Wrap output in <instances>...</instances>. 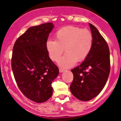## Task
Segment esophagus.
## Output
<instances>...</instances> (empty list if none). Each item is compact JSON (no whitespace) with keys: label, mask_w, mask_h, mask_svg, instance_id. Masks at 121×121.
Masks as SVG:
<instances>
[{"label":"esophagus","mask_w":121,"mask_h":121,"mask_svg":"<svg viewBox=\"0 0 121 121\" xmlns=\"http://www.w3.org/2000/svg\"><path fill=\"white\" fill-rule=\"evenodd\" d=\"M64 71H65L64 69H59V72H60V73H62V72H63Z\"/></svg>","instance_id":"34e87169"}]
</instances>
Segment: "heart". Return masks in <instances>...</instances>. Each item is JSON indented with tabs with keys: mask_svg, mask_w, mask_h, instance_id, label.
I'll return each mask as SVG.
<instances>
[{
	"mask_svg": "<svg viewBox=\"0 0 121 121\" xmlns=\"http://www.w3.org/2000/svg\"><path fill=\"white\" fill-rule=\"evenodd\" d=\"M55 40L49 39L46 44L50 59L57 62L64 51L66 54L59 59L58 65L70 68L76 62H81L90 54L93 43L91 32L87 29L68 26L58 30Z\"/></svg>",
	"mask_w": 121,
	"mask_h": 121,
	"instance_id": "b5f03b06",
	"label": "heart"
}]
</instances>
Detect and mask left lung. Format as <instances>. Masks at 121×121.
<instances>
[{"mask_svg":"<svg viewBox=\"0 0 121 121\" xmlns=\"http://www.w3.org/2000/svg\"><path fill=\"white\" fill-rule=\"evenodd\" d=\"M89 26L93 37V47L86 59L71 70L74 79L70 87L73 95L82 101L92 99L101 93L110 71L108 44L97 28L90 23Z\"/></svg>","mask_w":121,"mask_h":121,"instance_id":"obj_1","label":"left lung"}]
</instances>
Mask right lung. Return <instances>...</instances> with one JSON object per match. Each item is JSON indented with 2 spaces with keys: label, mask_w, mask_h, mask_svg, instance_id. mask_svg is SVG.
<instances>
[{
  "label": "right lung",
  "mask_w": 121,
  "mask_h": 121,
  "mask_svg": "<svg viewBox=\"0 0 121 121\" xmlns=\"http://www.w3.org/2000/svg\"><path fill=\"white\" fill-rule=\"evenodd\" d=\"M52 23L28 28L15 43L11 59L13 76L24 95L36 103H42L52 94V81L59 69L51 60L46 48Z\"/></svg>",
  "instance_id": "add662e5"
}]
</instances>
